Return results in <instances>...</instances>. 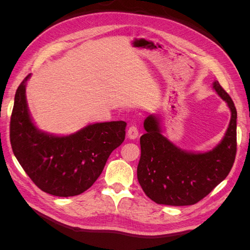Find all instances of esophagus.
<instances>
[{"label": "esophagus", "instance_id": "34e87169", "mask_svg": "<svg viewBox=\"0 0 250 250\" xmlns=\"http://www.w3.org/2000/svg\"><path fill=\"white\" fill-rule=\"evenodd\" d=\"M127 135L129 139H137L139 137V128L137 125H131L127 130Z\"/></svg>", "mask_w": 250, "mask_h": 250}]
</instances>
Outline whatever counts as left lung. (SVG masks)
Listing matches in <instances>:
<instances>
[{
	"instance_id": "obj_1",
	"label": "left lung",
	"mask_w": 250,
	"mask_h": 250,
	"mask_svg": "<svg viewBox=\"0 0 250 250\" xmlns=\"http://www.w3.org/2000/svg\"><path fill=\"white\" fill-rule=\"evenodd\" d=\"M228 103L231 118L223 140L211 151L191 153L177 148L161 133L158 118L151 115L141 139L138 180L148 197L165 206H192L208 195L230 172L237 153V109L218 81L214 86Z\"/></svg>"
}]
</instances>
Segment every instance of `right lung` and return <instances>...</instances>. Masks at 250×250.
Returning a JSON list of instances; mask_svg holds the SVG:
<instances>
[{
  "instance_id": "right-lung-1",
  "label": "right lung",
  "mask_w": 250,
  "mask_h": 250,
  "mask_svg": "<svg viewBox=\"0 0 250 250\" xmlns=\"http://www.w3.org/2000/svg\"><path fill=\"white\" fill-rule=\"evenodd\" d=\"M19 85L10 119V143L27 175L42 191L58 197L76 196L100 176L110 153L125 139L124 121L96 123L67 137L40 131L30 118L26 82Z\"/></svg>"
}]
</instances>
